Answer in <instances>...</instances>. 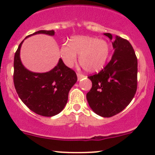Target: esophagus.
Wrapping results in <instances>:
<instances>
[{
	"label": "esophagus",
	"mask_w": 155,
	"mask_h": 155,
	"mask_svg": "<svg viewBox=\"0 0 155 155\" xmlns=\"http://www.w3.org/2000/svg\"><path fill=\"white\" fill-rule=\"evenodd\" d=\"M77 77H78V80H79V79H82V78L85 77V75L82 74V73H77Z\"/></svg>",
	"instance_id": "1"
}]
</instances>
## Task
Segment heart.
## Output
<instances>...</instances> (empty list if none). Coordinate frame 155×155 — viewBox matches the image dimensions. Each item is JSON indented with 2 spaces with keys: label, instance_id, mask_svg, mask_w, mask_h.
Masks as SVG:
<instances>
[{
  "label": "heart",
  "instance_id": "obj_1",
  "mask_svg": "<svg viewBox=\"0 0 155 155\" xmlns=\"http://www.w3.org/2000/svg\"><path fill=\"white\" fill-rule=\"evenodd\" d=\"M61 55L67 66L73 67L79 55V63L89 73L101 70L107 63L110 52L109 43L87 36H79L71 39L70 44H63Z\"/></svg>",
  "mask_w": 155,
  "mask_h": 155
}]
</instances>
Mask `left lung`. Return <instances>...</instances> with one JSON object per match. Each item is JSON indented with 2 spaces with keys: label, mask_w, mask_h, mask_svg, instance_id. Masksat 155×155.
Here are the masks:
<instances>
[{
  "label": "left lung",
  "mask_w": 155,
  "mask_h": 155,
  "mask_svg": "<svg viewBox=\"0 0 155 155\" xmlns=\"http://www.w3.org/2000/svg\"><path fill=\"white\" fill-rule=\"evenodd\" d=\"M115 49L110 61L98 73L87 76L92 87L86 97L92 110L109 118L129 105L137 89V58L130 42L106 33Z\"/></svg>",
  "instance_id": "left-lung-1"
}]
</instances>
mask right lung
Wrapping results in <instances>:
<instances>
[{
    "mask_svg": "<svg viewBox=\"0 0 155 155\" xmlns=\"http://www.w3.org/2000/svg\"><path fill=\"white\" fill-rule=\"evenodd\" d=\"M37 34L53 36L54 31H38ZM26 37V38H27ZM18 46L14 56V86L20 99L28 107L42 116L51 117L60 113L68 103L70 88L77 81L75 71L64 64L61 58L57 66L46 73H34L27 70L20 59Z\"/></svg>",
    "mask_w": 155,
    "mask_h": 155,
    "instance_id": "add662e5",
    "label": "right lung"
}]
</instances>
